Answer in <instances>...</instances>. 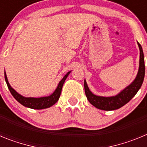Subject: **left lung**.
<instances>
[{"mask_svg": "<svg viewBox=\"0 0 147 147\" xmlns=\"http://www.w3.org/2000/svg\"><path fill=\"white\" fill-rule=\"evenodd\" d=\"M140 50V59L138 71L136 75V77L130 85L126 87L124 90L119 92L118 94L113 96H101L93 94L88 86L86 80H85L84 87L87 98L89 102L93 105L95 107L102 110H114L119 109L132 99L138 93V90L141 88L142 83L144 82L145 76V65H144V55L143 52L141 45L137 42Z\"/></svg>", "mask_w": 147, "mask_h": 147, "instance_id": "8db88e82", "label": "left lung"}]
</instances>
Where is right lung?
<instances>
[{
	"instance_id": "obj_1",
	"label": "right lung",
	"mask_w": 147,
	"mask_h": 147,
	"mask_svg": "<svg viewBox=\"0 0 147 147\" xmlns=\"http://www.w3.org/2000/svg\"><path fill=\"white\" fill-rule=\"evenodd\" d=\"M71 71L67 72L64 77L62 78L61 81L59 82L58 84L57 87L56 88V90L54 91L52 94H51L50 96H43L40 97V98H35V97H25L20 95V93H18V92L15 90L14 88H11V85H9V81H8L7 76H6V72H4V76L5 80L7 84V86L9 90L10 93L13 96V97L18 101L20 104L23 105L24 107H28V108L35 109V110H42V109L49 108V107H51L55 103H57L58 100H59V96H60L61 92H62V86L64 84L65 81L67 79V76L70 74V73Z\"/></svg>"
}]
</instances>
